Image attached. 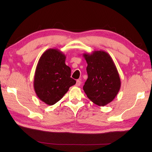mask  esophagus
I'll use <instances>...</instances> for the list:
<instances>
[{"mask_svg":"<svg viewBox=\"0 0 152 152\" xmlns=\"http://www.w3.org/2000/svg\"><path fill=\"white\" fill-rule=\"evenodd\" d=\"M80 85H81V82H80V80H76V86H80Z\"/></svg>","mask_w":152,"mask_h":152,"instance_id":"obj_1","label":"esophagus"}]
</instances>
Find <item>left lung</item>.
Segmentation results:
<instances>
[{
	"instance_id": "obj_1",
	"label": "left lung",
	"mask_w": 152,
	"mask_h": 152,
	"mask_svg": "<svg viewBox=\"0 0 152 152\" xmlns=\"http://www.w3.org/2000/svg\"><path fill=\"white\" fill-rule=\"evenodd\" d=\"M88 63V79L83 87L87 96L98 106H105L115 99L121 80L110 56L104 51L83 53Z\"/></svg>"
}]
</instances>
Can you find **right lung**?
<instances>
[{
	"mask_svg": "<svg viewBox=\"0 0 152 152\" xmlns=\"http://www.w3.org/2000/svg\"><path fill=\"white\" fill-rule=\"evenodd\" d=\"M66 56L57 49H48L42 55L35 70L34 89L40 100L53 105L76 83L71 70L65 64Z\"/></svg>",
	"mask_w": 152,
	"mask_h": 152,
	"instance_id": "obj_1",
	"label": "right lung"
}]
</instances>
